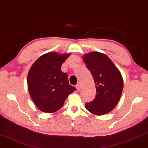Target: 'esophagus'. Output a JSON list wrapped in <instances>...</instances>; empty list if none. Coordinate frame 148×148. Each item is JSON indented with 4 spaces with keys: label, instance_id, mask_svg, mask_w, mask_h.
<instances>
[{
    "label": "esophagus",
    "instance_id": "34e87169",
    "mask_svg": "<svg viewBox=\"0 0 148 148\" xmlns=\"http://www.w3.org/2000/svg\"><path fill=\"white\" fill-rule=\"evenodd\" d=\"M76 88H77V90L78 91H80V89H81V85H80V84H79V83H78V84H77V85H76Z\"/></svg>",
    "mask_w": 148,
    "mask_h": 148
}]
</instances>
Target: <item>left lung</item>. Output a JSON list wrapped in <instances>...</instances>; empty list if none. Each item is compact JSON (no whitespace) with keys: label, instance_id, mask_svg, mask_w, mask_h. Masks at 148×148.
Wrapping results in <instances>:
<instances>
[{"label":"left lung","instance_id":"obj_1","mask_svg":"<svg viewBox=\"0 0 148 148\" xmlns=\"http://www.w3.org/2000/svg\"><path fill=\"white\" fill-rule=\"evenodd\" d=\"M95 83L96 95L85 108L94 115H101L113 110L120 99L123 87L121 74L106 55L91 52L83 57Z\"/></svg>","mask_w":148,"mask_h":148}]
</instances>
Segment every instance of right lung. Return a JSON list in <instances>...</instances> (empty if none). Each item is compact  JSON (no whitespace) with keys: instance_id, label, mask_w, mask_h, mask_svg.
<instances>
[{"instance_id":"obj_1","label":"right lung","mask_w":148,"mask_h":148,"mask_svg":"<svg viewBox=\"0 0 148 148\" xmlns=\"http://www.w3.org/2000/svg\"><path fill=\"white\" fill-rule=\"evenodd\" d=\"M69 56V53H47L40 56L29 70L27 84L30 96L42 112L58 111L76 90L69 85L67 74L61 70L62 64Z\"/></svg>"}]
</instances>
